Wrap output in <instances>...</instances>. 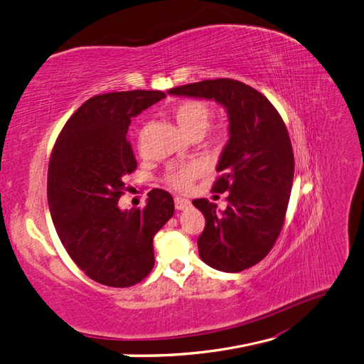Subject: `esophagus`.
<instances>
[{
  "label": "esophagus",
  "mask_w": 364,
  "mask_h": 364,
  "mask_svg": "<svg viewBox=\"0 0 364 364\" xmlns=\"http://www.w3.org/2000/svg\"><path fill=\"white\" fill-rule=\"evenodd\" d=\"M191 201L189 200H186V198H181V197H175V208L178 209V210H184V209H188V208H191Z\"/></svg>",
  "instance_id": "obj_1"
}]
</instances>
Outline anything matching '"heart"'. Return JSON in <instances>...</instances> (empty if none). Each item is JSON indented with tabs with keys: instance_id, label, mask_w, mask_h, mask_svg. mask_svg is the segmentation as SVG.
<instances>
[{
	"instance_id": "1",
	"label": "heart",
	"mask_w": 364,
	"mask_h": 364,
	"mask_svg": "<svg viewBox=\"0 0 364 364\" xmlns=\"http://www.w3.org/2000/svg\"><path fill=\"white\" fill-rule=\"evenodd\" d=\"M173 118L176 123L188 134L191 138L201 136L206 132L210 118L212 109L208 102L200 100H186L173 109ZM226 136L225 126H218L212 134V139L220 143ZM203 173V166L200 163H186V164H173L166 172V183L173 189L184 191L188 189L195 178Z\"/></svg>"
}]
</instances>
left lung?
Listing matches in <instances>:
<instances>
[{"instance_id": "1", "label": "left lung", "mask_w": 364, "mask_h": 364, "mask_svg": "<svg viewBox=\"0 0 364 364\" xmlns=\"http://www.w3.org/2000/svg\"><path fill=\"white\" fill-rule=\"evenodd\" d=\"M167 93L206 98L226 109L229 139L217 164L213 192H228V208L193 200L204 218L200 258L223 272H241L271 252L283 228L294 180V152L283 118L264 95L245 82L218 78Z\"/></svg>"}]
</instances>
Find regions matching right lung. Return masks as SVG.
Returning <instances> with one entry per match:
<instances>
[{
  "label": "right lung",
  "instance_id": "add662e5",
  "mask_svg": "<svg viewBox=\"0 0 364 364\" xmlns=\"http://www.w3.org/2000/svg\"><path fill=\"white\" fill-rule=\"evenodd\" d=\"M166 97L160 90L89 98L53 146L48 173L52 221L64 249L93 282L129 287L152 271L154 237L173 215L169 192L154 189L143 209L121 210L126 175L136 169L130 119Z\"/></svg>",
  "mask_w": 364,
  "mask_h": 364
}]
</instances>
